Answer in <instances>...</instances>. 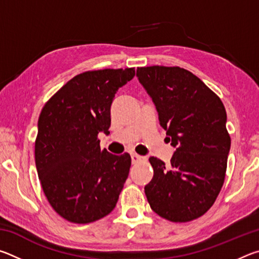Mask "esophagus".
<instances>
[{
    "label": "esophagus",
    "mask_w": 259,
    "mask_h": 259,
    "mask_svg": "<svg viewBox=\"0 0 259 259\" xmlns=\"http://www.w3.org/2000/svg\"><path fill=\"white\" fill-rule=\"evenodd\" d=\"M131 160H133V163H138V162L145 160V157L138 155L137 153H133V154H131Z\"/></svg>",
    "instance_id": "obj_1"
}]
</instances>
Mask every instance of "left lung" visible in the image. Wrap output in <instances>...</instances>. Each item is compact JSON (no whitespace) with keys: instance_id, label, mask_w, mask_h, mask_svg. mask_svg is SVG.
<instances>
[{"instance_id":"left-lung-1","label":"left lung","mask_w":259,"mask_h":259,"mask_svg":"<svg viewBox=\"0 0 259 259\" xmlns=\"http://www.w3.org/2000/svg\"><path fill=\"white\" fill-rule=\"evenodd\" d=\"M159 121L176 147L169 164L150 157L154 170L145 194L162 218L185 223L202 216L224 184L231 137L221 98L198 76L181 67H138Z\"/></svg>"}]
</instances>
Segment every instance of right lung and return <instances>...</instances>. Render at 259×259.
Listing matches in <instances>:
<instances>
[{
  "label": "right lung",
  "mask_w": 259,
  "mask_h": 259,
  "mask_svg": "<svg viewBox=\"0 0 259 259\" xmlns=\"http://www.w3.org/2000/svg\"><path fill=\"white\" fill-rule=\"evenodd\" d=\"M135 74V68L81 73L42 108L35 164L50 205L68 222L88 224L115 208L131 157L100 150L98 134H109L113 99Z\"/></svg>",
  "instance_id": "right-lung-1"
}]
</instances>
